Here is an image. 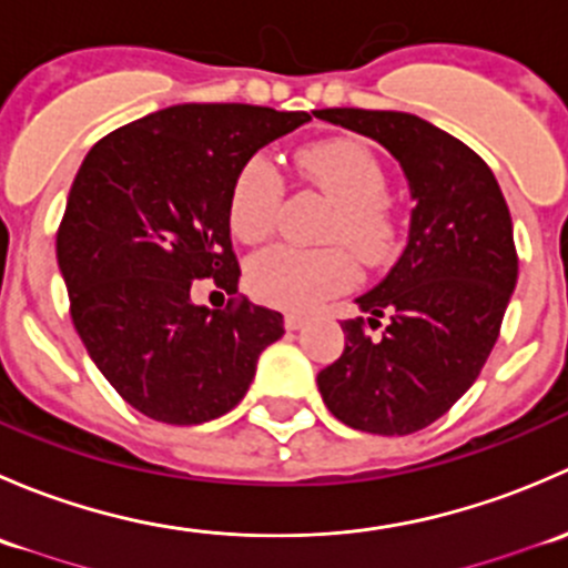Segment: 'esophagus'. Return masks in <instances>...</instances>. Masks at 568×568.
I'll return each instance as SVG.
<instances>
[{
    "mask_svg": "<svg viewBox=\"0 0 568 568\" xmlns=\"http://www.w3.org/2000/svg\"><path fill=\"white\" fill-rule=\"evenodd\" d=\"M283 321H285V329L296 332V329H302V324H305L307 316H302V313H285Z\"/></svg>",
    "mask_w": 568,
    "mask_h": 568,
    "instance_id": "1",
    "label": "esophagus"
}]
</instances>
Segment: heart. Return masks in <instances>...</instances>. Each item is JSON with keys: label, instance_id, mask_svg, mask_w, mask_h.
I'll return each mask as SVG.
<instances>
[{"label": "heart", "instance_id": "b5f03b06", "mask_svg": "<svg viewBox=\"0 0 568 568\" xmlns=\"http://www.w3.org/2000/svg\"><path fill=\"white\" fill-rule=\"evenodd\" d=\"M305 181L335 203L324 227L326 242L352 248L302 250L274 244L250 257L247 288L257 302L280 311H307L357 283V263L379 266L395 252L398 225L387 203V175L371 148L357 140H324L296 156ZM283 181L266 156L242 164L231 189V227L242 242L268 236L277 220Z\"/></svg>", "mask_w": 568, "mask_h": 568}]
</instances>
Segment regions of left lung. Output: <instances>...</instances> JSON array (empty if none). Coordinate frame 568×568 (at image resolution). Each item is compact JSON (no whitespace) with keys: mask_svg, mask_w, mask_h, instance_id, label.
I'll return each mask as SVG.
<instances>
[{"mask_svg":"<svg viewBox=\"0 0 568 568\" xmlns=\"http://www.w3.org/2000/svg\"><path fill=\"white\" fill-rule=\"evenodd\" d=\"M316 118L382 142L415 200L404 252L357 300L371 318L343 321L346 348L318 374L337 420L404 437L439 420L495 348L519 272L511 214L484 159L417 114L341 106Z\"/></svg>","mask_w":568,"mask_h":568,"instance_id":"obj_1","label":"left lung"}]
</instances>
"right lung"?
Segmentation results:
<instances>
[{
	"mask_svg": "<svg viewBox=\"0 0 568 568\" xmlns=\"http://www.w3.org/2000/svg\"><path fill=\"white\" fill-rule=\"evenodd\" d=\"M307 112L178 104L95 142L73 178L57 263L84 348L125 404L170 426L231 412L283 316L227 300L192 302L194 280L239 294L231 189L247 159Z\"/></svg>",
	"mask_w": 568,
	"mask_h": 568,
	"instance_id": "right-lung-1",
	"label": "right lung"
}]
</instances>
